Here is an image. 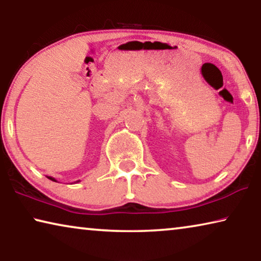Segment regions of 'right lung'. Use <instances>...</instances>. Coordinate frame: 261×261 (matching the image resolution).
Masks as SVG:
<instances>
[{"instance_id":"add662e5","label":"right lung","mask_w":261,"mask_h":261,"mask_svg":"<svg viewBox=\"0 0 261 261\" xmlns=\"http://www.w3.org/2000/svg\"><path fill=\"white\" fill-rule=\"evenodd\" d=\"M47 177H48V178H49L50 180H54V182H57V180H56V179H55L54 177H50V176H47ZM77 182H79V180H77Z\"/></svg>"}]
</instances>
